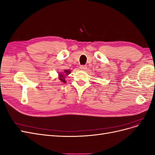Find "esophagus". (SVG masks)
<instances>
[{"mask_svg": "<svg viewBox=\"0 0 155 155\" xmlns=\"http://www.w3.org/2000/svg\"><path fill=\"white\" fill-rule=\"evenodd\" d=\"M79 68H80V70H85V69H87V67L84 66V65H82V66H80Z\"/></svg>", "mask_w": 155, "mask_h": 155, "instance_id": "34e87169", "label": "esophagus"}]
</instances>
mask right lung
I'll return each mask as SVG.
<instances>
[{"label": "right lung", "mask_w": 155, "mask_h": 155, "mask_svg": "<svg viewBox=\"0 0 155 155\" xmlns=\"http://www.w3.org/2000/svg\"><path fill=\"white\" fill-rule=\"evenodd\" d=\"M70 72H71V71L70 70H64L63 72H59V79L60 81H61L63 83H66V81H65V77H66L67 76H68V75H69L70 74Z\"/></svg>", "instance_id": "1"}]
</instances>
